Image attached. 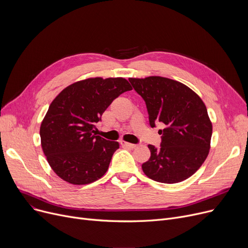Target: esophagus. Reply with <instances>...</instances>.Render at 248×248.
<instances>
[{"instance_id":"obj_1","label":"esophagus","mask_w":248,"mask_h":248,"mask_svg":"<svg viewBox=\"0 0 248 248\" xmlns=\"http://www.w3.org/2000/svg\"><path fill=\"white\" fill-rule=\"evenodd\" d=\"M121 145H122L123 147L129 148V149H135V148L137 147V145L131 144V142H127V141H124V140H122V141H121Z\"/></svg>"}]
</instances>
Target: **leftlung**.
Segmentation results:
<instances>
[{
  "label": "left lung",
  "mask_w": 248,
  "mask_h": 248,
  "mask_svg": "<svg viewBox=\"0 0 248 248\" xmlns=\"http://www.w3.org/2000/svg\"><path fill=\"white\" fill-rule=\"evenodd\" d=\"M146 102L152 127L159 129L160 148L149 145L151 157L141 165L154 181L174 184L191 177L210 149L212 124L202 99L185 84L166 77L128 78Z\"/></svg>",
  "instance_id": "left-lung-1"
}]
</instances>
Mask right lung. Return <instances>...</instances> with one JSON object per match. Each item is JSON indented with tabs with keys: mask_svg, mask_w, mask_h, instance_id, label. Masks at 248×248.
<instances>
[{
	"mask_svg": "<svg viewBox=\"0 0 248 248\" xmlns=\"http://www.w3.org/2000/svg\"><path fill=\"white\" fill-rule=\"evenodd\" d=\"M132 90L122 77H100L75 82L51 102L40 127L41 146L53 171L64 181L84 185L107 173L120 148L95 134V124L110 103Z\"/></svg>",
	"mask_w": 248,
	"mask_h": 248,
	"instance_id": "add662e5",
	"label": "right lung"
}]
</instances>
